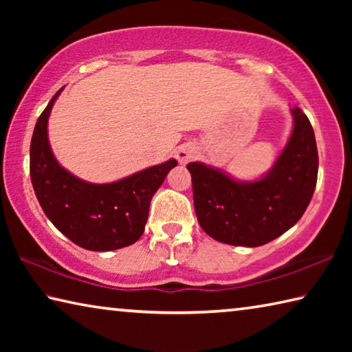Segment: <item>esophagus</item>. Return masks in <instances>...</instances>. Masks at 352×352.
<instances>
[{
  "mask_svg": "<svg viewBox=\"0 0 352 352\" xmlns=\"http://www.w3.org/2000/svg\"><path fill=\"white\" fill-rule=\"evenodd\" d=\"M195 155H197V148L192 144H182L175 151V157L182 164H186L190 160H194Z\"/></svg>",
  "mask_w": 352,
  "mask_h": 352,
  "instance_id": "34e87169",
  "label": "esophagus"
}]
</instances>
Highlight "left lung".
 <instances>
[{
  "label": "left lung",
  "mask_w": 352,
  "mask_h": 352,
  "mask_svg": "<svg viewBox=\"0 0 352 352\" xmlns=\"http://www.w3.org/2000/svg\"><path fill=\"white\" fill-rule=\"evenodd\" d=\"M294 130L273 168L254 182H237L204 163H189L194 208L208 236L230 245L259 247L305 214L318 175L314 129L298 107Z\"/></svg>",
  "instance_id": "left-lung-1"
}]
</instances>
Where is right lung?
Here are the masks:
<instances>
[{"label": "right lung", "instance_id": "obj_1", "mask_svg": "<svg viewBox=\"0 0 352 352\" xmlns=\"http://www.w3.org/2000/svg\"><path fill=\"white\" fill-rule=\"evenodd\" d=\"M60 88L35 124L31 180L41 210L62 234L91 252L132 245L144 233L148 205L177 160L152 166L113 183H88L57 163L47 141V118Z\"/></svg>", "mask_w": 352, "mask_h": 352}]
</instances>
